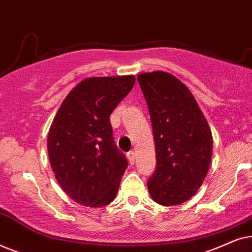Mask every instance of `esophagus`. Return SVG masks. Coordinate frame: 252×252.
I'll return each mask as SVG.
<instances>
[{
	"label": "esophagus",
	"instance_id": "obj_1",
	"mask_svg": "<svg viewBox=\"0 0 252 252\" xmlns=\"http://www.w3.org/2000/svg\"><path fill=\"white\" fill-rule=\"evenodd\" d=\"M127 158H128V161L130 164H134L135 163V153H134L133 150H130V151H128V153H127Z\"/></svg>",
	"mask_w": 252,
	"mask_h": 252
}]
</instances>
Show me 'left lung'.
<instances>
[{
    "label": "left lung",
    "mask_w": 252,
    "mask_h": 252,
    "mask_svg": "<svg viewBox=\"0 0 252 252\" xmlns=\"http://www.w3.org/2000/svg\"><path fill=\"white\" fill-rule=\"evenodd\" d=\"M149 109L157 167L148 181L151 198L160 205L190 199L208 174L212 133L187 86L167 72L137 75Z\"/></svg>",
    "instance_id": "8db88e82"
}]
</instances>
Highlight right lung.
<instances>
[{
	"label": "right lung",
	"mask_w": 252,
	"mask_h": 252,
	"mask_svg": "<svg viewBox=\"0 0 252 252\" xmlns=\"http://www.w3.org/2000/svg\"><path fill=\"white\" fill-rule=\"evenodd\" d=\"M134 84V75L85 79L68 93L51 123V168L65 194L79 204L108 205L118 192L128 163L116 147L110 115Z\"/></svg>",
	"instance_id": "add662e5"
}]
</instances>
